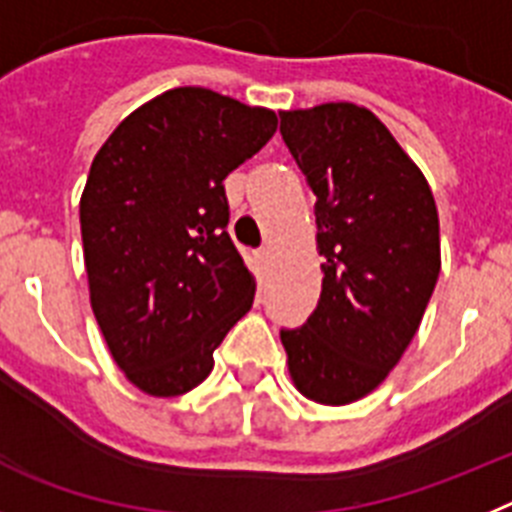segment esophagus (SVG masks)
<instances>
[{
  "mask_svg": "<svg viewBox=\"0 0 512 512\" xmlns=\"http://www.w3.org/2000/svg\"><path fill=\"white\" fill-rule=\"evenodd\" d=\"M257 260H260L262 265H268V262L273 260V250H270V247H262V250H257Z\"/></svg>",
  "mask_w": 512,
  "mask_h": 512,
  "instance_id": "esophagus-1",
  "label": "esophagus"
}]
</instances>
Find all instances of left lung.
<instances>
[{"mask_svg":"<svg viewBox=\"0 0 512 512\" xmlns=\"http://www.w3.org/2000/svg\"><path fill=\"white\" fill-rule=\"evenodd\" d=\"M281 133L317 203L322 293L301 330H281L293 386L319 404L371 394L399 363L441 273L433 190L368 108L281 110Z\"/></svg>","mask_w":512,"mask_h":512,"instance_id":"obj_1","label":"left lung"}]
</instances>
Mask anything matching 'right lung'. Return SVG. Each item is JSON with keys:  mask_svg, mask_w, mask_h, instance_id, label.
Returning <instances> with one entry per match:
<instances>
[{"mask_svg": "<svg viewBox=\"0 0 512 512\" xmlns=\"http://www.w3.org/2000/svg\"><path fill=\"white\" fill-rule=\"evenodd\" d=\"M278 118L206 87H175L118 123L79 201L90 304L115 366L149 397H180L252 309L224 177Z\"/></svg>", "mask_w": 512, "mask_h": 512, "instance_id": "1", "label": "right lung"}]
</instances>
